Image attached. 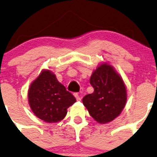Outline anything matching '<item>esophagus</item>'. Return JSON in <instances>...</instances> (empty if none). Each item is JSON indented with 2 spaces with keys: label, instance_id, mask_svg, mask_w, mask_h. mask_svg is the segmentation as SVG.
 I'll return each mask as SVG.
<instances>
[{
  "label": "esophagus",
  "instance_id": "esophagus-1",
  "mask_svg": "<svg viewBox=\"0 0 157 157\" xmlns=\"http://www.w3.org/2000/svg\"><path fill=\"white\" fill-rule=\"evenodd\" d=\"M74 96H75L76 99H77V101L80 100V95L78 94V93H74Z\"/></svg>",
  "mask_w": 157,
  "mask_h": 157
}]
</instances>
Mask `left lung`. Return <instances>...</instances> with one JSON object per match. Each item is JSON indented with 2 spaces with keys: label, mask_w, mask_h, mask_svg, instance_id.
<instances>
[{
  "label": "left lung",
  "mask_w": 157,
  "mask_h": 157,
  "mask_svg": "<svg viewBox=\"0 0 157 157\" xmlns=\"http://www.w3.org/2000/svg\"><path fill=\"white\" fill-rule=\"evenodd\" d=\"M90 83L94 92L83 97L84 106L99 124L113 121L127 102V88L122 77L113 66L103 62L93 71Z\"/></svg>",
  "instance_id": "8db88e82"
}]
</instances>
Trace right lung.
Listing matches in <instances>:
<instances>
[{
	"instance_id": "1",
	"label": "right lung",
	"mask_w": 157,
	"mask_h": 157,
	"mask_svg": "<svg viewBox=\"0 0 157 157\" xmlns=\"http://www.w3.org/2000/svg\"><path fill=\"white\" fill-rule=\"evenodd\" d=\"M76 102L74 96L50 69H43L30 84L28 102L37 118L48 123L64 119L67 109Z\"/></svg>"
}]
</instances>
